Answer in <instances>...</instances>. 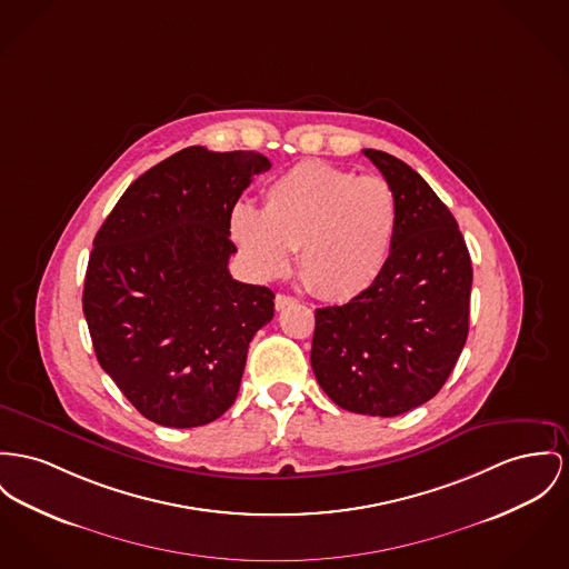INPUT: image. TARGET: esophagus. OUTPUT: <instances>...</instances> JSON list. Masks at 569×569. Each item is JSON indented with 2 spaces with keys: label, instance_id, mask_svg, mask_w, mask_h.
<instances>
[{
  "label": "esophagus",
  "instance_id": "34e87169",
  "mask_svg": "<svg viewBox=\"0 0 569 569\" xmlns=\"http://www.w3.org/2000/svg\"><path fill=\"white\" fill-rule=\"evenodd\" d=\"M296 302H298L296 298H291V296H284V293H278V296H276V300H273V303H276V310H284L287 306H291V303Z\"/></svg>",
  "mask_w": 569,
  "mask_h": 569
}]
</instances>
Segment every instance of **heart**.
I'll return each instance as SVG.
<instances>
[{"label": "heart", "mask_w": 569, "mask_h": 569, "mask_svg": "<svg viewBox=\"0 0 569 569\" xmlns=\"http://www.w3.org/2000/svg\"><path fill=\"white\" fill-rule=\"evenodd\" d=\"M397 222V196L381 177L303 161L267 186L261 209L237 204L230 232L261 276H282L300 248L306 284L321 298L347 300L381 276Z\"/></svg>", "instance_id": "obj_1"}]
</instances>
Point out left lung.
I'll list each match as a JSON object with an SVG mask.
<instances>
[{"instance_id":"1","label":"left lung","mask_w":569,"mask_h":569,"mask_svg":"<svg viewBox=\"0 0 569 569\" xmlns=\"http://www.w3.org/2000/svg\"><path fill=\"white\" fill-rule=\"evenodd\" d=\"M397 196L399 222L378 280L315 310L310 365L349 412L399 417L445 386L468 337L472 266L453 213L401 159L365 149Z\"/></svg>"}]
</instances>
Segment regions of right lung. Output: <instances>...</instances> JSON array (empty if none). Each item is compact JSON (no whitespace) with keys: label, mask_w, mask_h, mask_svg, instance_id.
Wrapping results in <instances>:
<instances>
[{"label":"right lung","mask_w":569,"mask_h":569,"mask_svg":"<svg viewBox=\"0 0 569 569\" xmlns=\"http://www.w3.org/2000/svg\"><path fill=\"white\" fill-rule=\"evenodd\" d=\"M261 152L190 147L136 179L99 228L83 315L101 369L157 425L188 429L234 403L273 293L230 276V213Z\"/></svg>","instance_id":"right-lung-1"}]
</instances>
